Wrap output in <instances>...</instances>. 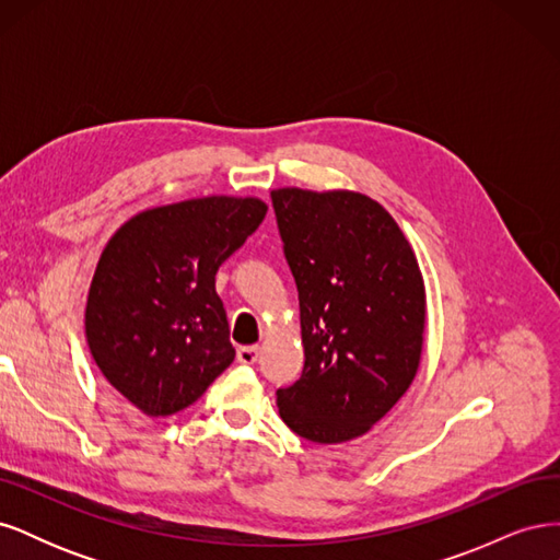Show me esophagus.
Here are the masks:
<instances>
[{"label": "esophagus", "mask_w": 560, "mask_h": 560, "mask_svg": "<svg viewBox=\"0 0 560 560\" xmlns=\"http://www.w3.org/2000/svg\"><path fill=\"white\" fill-rule=\"evenodd\" d=\"M257 360H259V348H257V346L238 348V362H241V364H254Z\"/></svg>", "instance_id": "obj_1"}]
</instances>
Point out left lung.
Instances as JSON below:
<instances>
[{
	"instance_id": "1",
	"label": "left lung",
	"mask_w": 560,
	"mask_h": 560,
	"mask_svg": "<svg viewBox=\"0 0 560 560\" xmlns=\"http://www.w3.org/2000/svg\"><path fill=\"white\" fill-rule=\"evenodd\" d=\"M299 290L306 362L278 389L284 425L315 444L366 434L411 387L425 338V280L411 243L360 191H270Z\"/></svg>"
}]
</instances>
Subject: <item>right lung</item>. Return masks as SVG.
Listing matches in <instances>:
<instances>
[{"instance_id":"1","label":"right lung","mask_w":560,"mask_h":560,"mask_svg":"<svg viewBox=\"0 0 560 560\" xmlns=\"http://www.w3.org/2000/svg\"><path fill=\"white\" fill-rule=\"evenodd\" d=\"M268 206L202 196L130 217L100 254L86 301V341L118 395L144 416H173L233 362L214 276Z\"/></svg>"}]
</instances>
